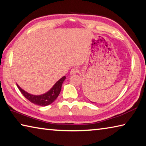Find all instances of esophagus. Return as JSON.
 Segmentation results:
<instances>
[{
	"label": "esophagus",
	"mask_w": 146,
	"mask_h": 146,
	"mask_svg": "<svg viewBox=\"0 0 146 146\" xmlns=\"http://www.w3.org/2000/svg\"><path fill=\"white\" fill-rule=\"evenodd\" d=\"M78 69H76V68L72 69V70H71V71H70V75H75V74H76V73H78Z\"/></svg>",
	"instance_id": "34e87169"
}]
</instances>
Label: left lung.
<instances>
[{
	"mask_svg": "<svg viewBox=\"0 0 146 146\" xmlns=\"http://www.w3.org/2000/svg\"><path fill=\"white\" fill-rule=\"evenodd\" d=\"M90 102H91V101H90ZM92 102V103H93H93H95V102Z\"/></svg>",
	"mask_w": 146,
	"mask_h": 146,
	"instance_id": "obj_1",
	"label": "left lung"
}]
</instances>
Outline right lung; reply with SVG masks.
Masks as SVG:
<instances>
[{"label":"right lung","instance_id":"1","mask_svg":"<svg viewBox=\"0 0 146 146\" xmlns=\"http://www.w3.org/2000/svg\"><path fill=\"white\" fill-rule=\"evenodd\" d=\"M65 79L66 76H62L60 79H59L48 91L40 95H32V94L29 93L27 91L23 90L17 84V86L19 89V90L21 91L22 94L31 102L40 106H46L51 104L58 97V96L60 93L62 85V83L65 80Z\"/></svg>","mask_w":146,"mask_h":146}]
</instances>
